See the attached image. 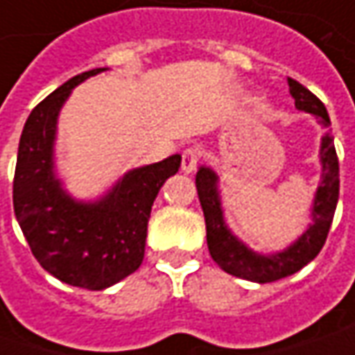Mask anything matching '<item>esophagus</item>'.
Returning <instances> with one entry per match:
<instances>
[{"label": "esophagus", "mask_w": 355, "mask_h": 355, "mask_svg": "<svg viewBox=\"0 0 355 355\" xmlns=\"http://www.w3.org/2000/svg\"><path fill=\"white\" fill-rule=\"evenodd\" d=\"M199 159H201V152L198 148H185L182 152V170L185 173H191V171L198 168Z\"/></svg>", "instance_id": "1"}]
</instances>
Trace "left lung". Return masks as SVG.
Instances as JSON below:
<instances>
[{"instance_id": "8db88e82", "label": "left lung", "mask_w": 355, "mask_h": 355, "mask_svg": "<svg viewBox=\"0 0 355 355\" xmlns=\"http://www.w3.org/2000/svg\"><path fill=\"white\" fill-rule=\"evenodd\" d=\"M288 87L293 94L294 104L298 110H306L318 118L324 128L330 130V116L326 112V106L322 101L312 94L306 87H302L298 80L288 78ZM322 184L316 191L314 209H312V225L302 237L288 247L286 251L261 257L249 251L241 241L233 237L227 231L223 223V215L219 207L217 196V175L209 168H199L196 175L199 203L205 215V229H207V247L211 252L213 261L221 266L225 272L239 277V279L252 280V282H275V280L291 277L298 272L302 266H306L316 254L322 251L328 231L334 219L338 196H340V168H338V154H336L334 136L330 132L322 138Z\"/></svg>"}]
</instances>
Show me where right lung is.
I'll list each match as a JSON object with an SVG mask.
<instances>
[{
	"instance_id": "obj_1",
	"label": "right lung",
	"mask_w": 355,
	"mask_h": 355,
	"mask_svg": "<svg viewBox=\"0 0 355 355\" xmlns=\"http://www.w3.org/2000/svg\"><path fill=\"white\" fill-rule=\"evenodd\" d=\"M104 69L73 76L35 106L21 132L13 209L29 249L53 277L71 286L103 291L144 261L148 219L159 187L180 170L182 156L130 171L98 203H75L53 175V140L69 92Z\"/></svg>"
}]
</instances>
